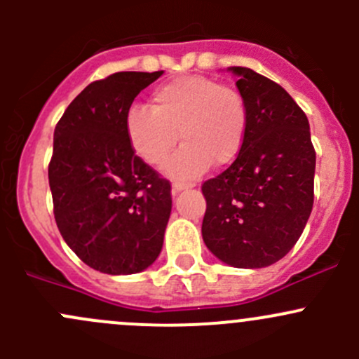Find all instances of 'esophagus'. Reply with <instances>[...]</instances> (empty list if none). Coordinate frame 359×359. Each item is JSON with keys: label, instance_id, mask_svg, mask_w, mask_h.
Instances as JSON below:
<instances>
[{"label": "esophagus", "instance_id": "34e87169", "mask_svg": "<svg viewBox=\"0 0 359 359\" xmlns=\"http://www.w3.org/2000/svg\"><path fill=\"white\" fill-rule=\"evenodd\" d=\"M191 184H184V182H173L172 184V193L173 194H177V193H180V191H187V189H191Z\"/></svg>", "mask_w": 359, "mask_h": 359}]
</instances>
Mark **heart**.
Segmentation results:
<instances>
[{"label":"heart","mask_w":359,"mask_h":359,"mask_svg":"<svg viewBox=\"0 0 359 359\" xmlns=\"http://www.w3.org/2000/svg\"><path fill=\"white\" fill-rule=\"evenodd\" d=\"M248 128V109L238 88L206 76H182L163 83L151 95V109L132 106L125 132L133 153L159 166L184 142L165 166L177 180L198 179L210 165H229L240 154Z\"/></svg>","instance_id":"b5f03b06"}]
</instances>
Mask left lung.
<instances>
[{"instance_id":"1","label":"left lung","mask_w":359,"mask_h":359,"mask_svg":"<svg viewBox=\"0 0 359 359\" xmlns=\"http://www.w3.org/2000/svg\"><path fill=\"white\" fill-rule=\"evenodd\" d=\"M248 109L233 165L203 184L201 234L224 264L259 269L299 241L314 201L316 153L309 121L285 88L248 67H229Z\"/></svg>"}]
</instances>
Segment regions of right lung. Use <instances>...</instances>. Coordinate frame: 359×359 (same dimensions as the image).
Returning a JSON list of instances; mask_svg holds the SVG:
<instances>
[{"instance_id":"right-lung-1","label":"right lung","mask_w":359,"mask_h":359,"mask_svg":"<svg viewBox=\"0 0 359 359\" xmlns=\"http://www.w3.org/2000/svg\"><path fill=\"white\" fill-rule=\"evenodd\" d=\"M161 74L126 71L90 83L53 132L57 227L86 266L112 276L158 259L172 212L170 182L135 156L125 132L133 99Z\"/></svg>"}]
</instances>
